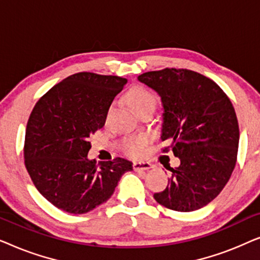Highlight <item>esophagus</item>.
I'll return each mask as SVG.
<instances>
[{"mask_svg":"<svg viewBox=\"0 0 260 260\" xmlns=\"http://www.w3.org/2000/svg\"><path fill=\"white\" fill-rule=\"evenodd\" d=\"M151 168V165L147 162H134V170L135 172H144Z\"/></svg>","mask_w":260,"mask_h":260,"instance_id":"obj_1","label":"esophagus"}]
</instances>
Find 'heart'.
<instances>
[{"label": "heart", "mask_w": 260, "mask_h": 260, "mask_svg": "<svg viewBox=\"0 0 260 260\" xmlns=\"http://www.w3.org/2000/svg\"><path fill=\"white\" fill-rule=\"evenodd\" d=\"M125 101L136 115L145 109H155L156 103H157L156 95L150 90L143 86L133 87L131 90L127 91V93L125 94ZM147 143V136L129 137L122 142V149L130 156L138 157V156L142 155Z\"/></svg>", "instance_id": "1"}]
</instances>
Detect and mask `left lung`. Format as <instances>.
I'll return each instance as SVG.
<instances>
[{
	"mask_svg": "<svg viewBox=\"0 0 260 260\" xmlns=\"http://www.w3.org/2000/svg\"><path fill=\"white\" fill-rule=\"evenodd\" d=\"M137 79L161 98V141L180 159L179 167H168V186L154 199L173 211L200 209L218 197L236 166L239 125L232 103L194 71L166 69Z\"/></svg>",
	"mask_w": 260,
	"mask_h": 260,
	"instance_id": "1",
	"label": "left lung"
}]
</instances>
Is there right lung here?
Returning a JSON list of instances; mask_svg holds the SVG:
<instances>
[{
  "instance_id": "1",
  "label": "right lung",
  "mask_w": 260,
  "mask_h": 260,
  "mask_svg": "<svg viewBox=\"0 0 260 260\" xmlns=\"http://www.w3.org/2000/svg\"><path fill=\"white\" fill-rule=\"evenodd\" d=\"M127 80L81 72L52 87L27 123L24 165L46 200L71 214H84L111 198L133 162L87 157L88 138L105 124L111 103Z\"/></svg>"
}]
</instances>
